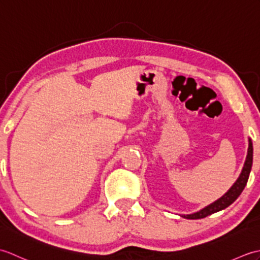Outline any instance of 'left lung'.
<instances>
[{"label": "left lung", "instance_id": "8db88e82", "mask_svg": "<svg viewBox=\"0 0 260 260\" xmlns=\"http://www.w3.org/2000/svg\"><path fill=\"white\" fill-rule=\"evenodd\" d=\"M251 165H252V142H251V140H249V147H248V154L246 157L244 169H242L241 174L238 178V180L236 181V183L231 186L230 190L225 193L223 197L220 198L219 200L213 202L212 204H210V206L206 207L204 209L200 210L199 212L184 215V218H186V219H202V218L208 217V215H210V214L218 212V211H220V210H223L227 207H229L231 203L237 200V198L241 194L242 190L245 189L248 178H249V174H250Z\"/></svg>", "mask_w": 260, "mask_h": 260}]
</instances>
